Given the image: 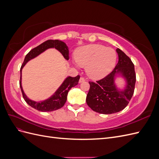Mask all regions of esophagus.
I'll list each match as a JSON object with an SVG mask.
<instances>
[{
    "label": "esophagus",
    "mask_w": 159,
    "mask_h": 159,
    "mask_svg": "<svg viewBox=\"0 0 159 159\" xmlns=\"http://www.w3.org/2000/svg\"><path fill=\"white\" fill-rule=\"evenodd\" d=\"M84 81H85V79L83 78V77H81V78H80V80H79V83H80V84L82 83V82H84Z\"/></svg>",
    "instance_id": "esophagus-1"
}]
</instances>
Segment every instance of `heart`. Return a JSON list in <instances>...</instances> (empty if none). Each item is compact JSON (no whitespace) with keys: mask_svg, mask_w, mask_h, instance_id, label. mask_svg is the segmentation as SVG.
<instances>
[{"mask_svg":"<svg viewBox=\"0 0 159 159\" xmlns=\"http://www.w3.org/2000/svg\"><path fill=\"white\" fill-rule=\"evenodd\" d=\"M117 52L112 48L100 44L86 45L76 50L74 64L85 68L90 78L99 80L107 75L115 68Z\"/></svg>","mask_w":159,"mask_h":159,"instance_id":"b5f03b06","label":"heart"}]
</instances>
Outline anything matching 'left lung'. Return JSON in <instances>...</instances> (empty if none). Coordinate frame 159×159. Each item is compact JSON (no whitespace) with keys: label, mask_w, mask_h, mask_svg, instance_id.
Returning <instances> with one entry per match:
<instances>
[{"label":"left lung","mask_w":159,"mask_h":159,"mask_svg":"<svg viewBox=\"0 0 159 159\" xmlns=\"http://www.w3.org/2000/svg\"><path fill=\"white\" fill-rule=\"evenodd\" d=\"M118 63L114 70L102 80L95 82L89 81L90 88L86 97V103L95 112L112 114L126 107L134 93L136 75L131 59L120 49L116 50ZM121 77L125 80V87L119 89L115 79Z\"/></svg>","instance_id":"left-lung-1"}]
</instances>
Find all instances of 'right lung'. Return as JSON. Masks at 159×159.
Segmentation results:
<instances>
[{
  "label": "right lung",
  "mask_w": 159,
  "mask_h": 159,
  "mask_svg": "<svg viewBox=\"0 0 159 159\" xmlns=\"http://www.w3.org/2000/svg\"><path fill=\"white\" fill-rule=\"evenodd\" d=\"M49 48H56L58 50L67 60H69V50L68 47L67 46L66 43L59 40H49L43 42L40 45L31 50L26 54L25 60L20 68V87L21 89L23 98L25 102L32 107L37 109L38 111L42 112L53 111L60 109L64 105L67 100V95L68 91L71 88L78 85L80 80V75H77L75 78L71 76H68L64 80L63 83L58 88L55 93L51 97L41 102H35L28 98L24 92L22 86V70L24 66L26 65L28 61L32 59L39 56L42 52Z\"/></svg>",
  "instance_id": "right-lung-1"
}]
</instances>
